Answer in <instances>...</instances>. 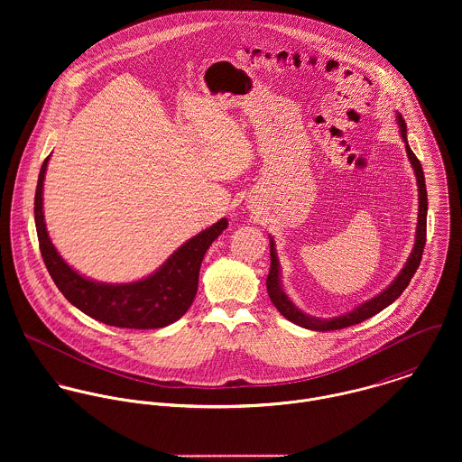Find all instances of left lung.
<instances>
[{
  "label": "left lung",
  "mask_w": 462,
  "mask_h": 462,
  "mask_svg": "<svg viewBox=\"0 0 462 462\" xmlns=\"http://www.w3.org/2000/svg\"><path fill=\"white\" fill-rule=\"evenodd\" d=\"M396 121L400 126V134L405 142V151L407 156L411 160V165L414 169L416 174V181H418V198H420V206H418V226H416V240H414V247L412 253L407 260L405 266L402 268V272L395 277V281L384 290L381 291L377 297L363 302L361 306H357L356 310H352L350 313H345L341 317H334L329 320L324 319H317V317H310L306 313H302L290 299L288 295L282 291L281 286V268L279 262L275 256V245L273 240L270 238V272L266 277V291L270 295L272 304L277 308V311L288 319L290 322L306 328L311 330H336L345 329L356 324H361L368 319H372L374 315H377L379 311H383L384 308H388L392 302H395L396 299L402 295V291L409 286L412 275L416 273L421 256H423V247H425V240H427V189H425V176H423V169L420 160L416 158V154L411 151L409 143H407V130H405V121L400 114H396Z\"/></svg>",
  "instance_id": "1"
}]
</instances>
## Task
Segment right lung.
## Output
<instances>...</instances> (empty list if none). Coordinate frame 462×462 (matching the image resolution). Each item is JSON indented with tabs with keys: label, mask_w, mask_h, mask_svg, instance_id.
Segmentation results:
<instances>
[{
	"label": "right lung",
	"mask_w": 462,
	"mask_h": 462,
	"mask_svg": "<svg viewBox=\"0 0 462 462\" xmlns=\"http://www.w3.org/2000/svg\"><path fill=\"white\" fill-rule=\"evenodd\" d=\"M48 162L50 156L41 167L35 190V226L42 260L67 300L90 319L114 328L160 329L180 320L196 299L202 258L215 238L227 227V218H220L190 238L145 279L126 284L96 282L72 270L50 240L42 213Z\"/></svg>",
	"instance_id": "right-lung-1"
}]
</instances>
